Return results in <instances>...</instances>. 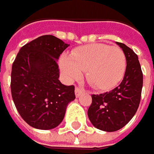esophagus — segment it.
<instances>
[{
  "instance_id": "34e87169",
  "label": "esophagus",
  "mask_w": 154,
  "mask_h": 154,
  "mask_svg": "<svg viewBox=\"0 0 154 154\" xmlns=\"http://www.w3.org/2000/svg\"><path fill=\"white\" fill-rule=\"evenodd\" d=\"M83 92H84L83 89H82V88H80V87H76V88H75V95H76V97L81 96Z\"/></svg>"
}]
</instances>
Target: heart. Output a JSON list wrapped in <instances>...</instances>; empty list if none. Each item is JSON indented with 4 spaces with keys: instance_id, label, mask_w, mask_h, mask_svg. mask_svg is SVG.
Masks as SVG:
<instances>
[{
    "instance_id": "b5f03b06",
    "label": "heart",
    "mask_w": 154,
    "mask_h": 154,
    "mask_svg": "<svg viewBox=\"0 0 154 154\" xmlns=\"http://www.w3.org/2000/svg\"><path fill=\"white\" fill-rule=\"evenodd\" d=\"M60 68L68 81L79 79L85 71L86 79L93 88L108 91L123 79L126 58L120 47L96 43L73 50L70 56L63 55Z\"/></svg>"
}]
</instances>
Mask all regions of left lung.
Wrapping results in <instances>:
<instances>
[{"mask_svg":"<svg viewBox=\"0 0 154 154\" xmlns=\"http://www.w3.org/2000/svg\"><path fill=\"white\" fill-rule=\"evenodd\" d=\"M124 51L126 68L121 83L112 91L92 94L88 109L91 124L98 129L114 132L125 126L134 116L141 100L143 72L137 54L123 43H116Z\"/></svg>","mask_w":154,"mask_h":154,"instance_id":"obj_1","label":"left lung"}]
</instances>
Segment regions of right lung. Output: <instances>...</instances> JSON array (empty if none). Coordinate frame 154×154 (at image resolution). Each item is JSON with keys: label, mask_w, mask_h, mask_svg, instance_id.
<instances>
[{"label": "right lung", "mask_w": 154, "mask_h": 154, "mask_svg": "<svg viewBox=\"0 0 154 154\" xmlns=\"http://www.w3.org/2000/svg\"><path fill=\"white\" fill-rule=\"evenodd\" d=\"M68 46L54 36H41L23 45L12 63V100L20 116L34 128L56 127L75 99L74 86L58 80L56 60Z\"/></svg>", "instance_id": "add662e5"}]
</instances>
